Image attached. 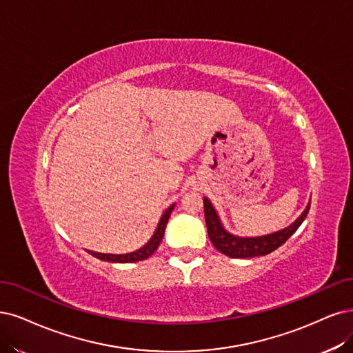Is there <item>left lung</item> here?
<instances>
[{
    "mask_svg": "<svg viewBox=\"0 0 353 353\" xmlns=\"http://www.w3.org/2000/svg\"><path fill=\"white\" fill-rule=\"evenodd\" d=\"M310 205H311V201H308L303 214L288 227H285L275 232L265 234V236L240 237V236H236V234H231L224 228L223 221H221L211 201L208 198H203L208 236H210V240L214 244L215 249L228 257L250 259V257L266 256L272 252H275L278 247H281L286 240H288L298 230V227L304 223V219L307 218V214L310 211Z\"/></svg>",
    "mask_w": 353,
    "mask_h": 353,
    "instance_id": "1",
    "label": "left lung"
}]
</instances>
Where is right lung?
Listing matches in <instances>:
<instances>
[{
  "label": "right lung",
  "mask_w": 353,
  "mask_h": 353,
  "mask_svg": "<svg viewBox=\"0 0 353 353\" xmlns=\"http://www.w3.org/2000/svg\"><path fill=\"white\" fill-rule=\"evenodd\" d=\"M174 206H176V203L170 205L164 211V214L161 215V218L159 221V225H157V228L152 234V237L150 239V241L145 245H142L141 249H138L132 253H126V254H104V253H97V252H91V250H87V252L91 256H94V257L103 260V262H109V263H134V262H141V260L148 259L151 254H154V252L157 249H159V245L164 236L165 225L168 223V218H170V215H172Z\"/></svg>",
  "instance_id": "1"
}]
</instances>
